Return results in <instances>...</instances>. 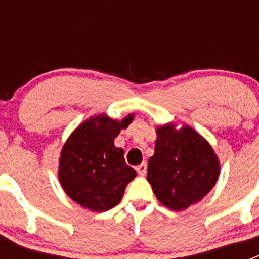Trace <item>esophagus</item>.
Returning a JSON list of instances; mask_svg holds the SVG:
<instances>
[{"instance_id":"34e87169","label":"esophagus","mask_w":259,"mask_h":259,"mask_svg":"<svg viewBox=\"0 0 259 259\" xmlns=\"http://www.w3.org/2000/svg\"><path fill=\"white\" fill-rule=\"evenodd\" d=\"M146 170H148V166H146L145 162H144V163H141V164H139V166L136 167L137 174H139V175H141V176L145 175V174H146Z\"/></svg>"}]
</instances>
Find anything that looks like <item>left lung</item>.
I'll use <instances>...</instances> for the list:
<instances>
[{"label": "left lung", "instance_id": "1", "mask_svg": "<svg viewBox=\"0 0 259 259\" xmlns=\"http://www.w3.org/2000/svg\"><path fill=\"white\" fill-rule=\"evenodd\" d=\"M219 171L211 145L193 128L175 130L174 124L157 128L146 180L162 205L175 211L188 209L211 191Z\"/></svg>", "mask_w": 259, "mask_h": 259}]
</instances>
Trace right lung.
<instances>
[{
  "instance_id": "add662e5",
  "label": "right lung",
  "mask_w": 259,
  "mask_h": 259,
  "mask_svg": "<svg viewBox=\"0 0 259 259\" xmlns=\"http://www.w3.org/2000/svg\"><path fill=\"white\" fill-rule=\"evenodd\" d=\"M134 120V114L120 122L97 115L83 122L62 148L58 178L68 197L92 211H106L122 200L136 171L124 161V150L114 140Z\"/></svg>"
}]
</instances>
